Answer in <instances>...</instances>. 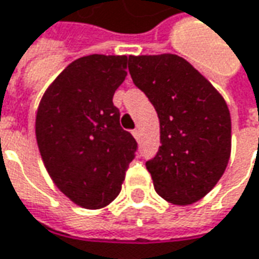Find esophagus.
<instances>
[{
  "instance_id": "1",
  "label": "esophagus",
  "mask_w": 259,
  "mask_h": 259,
  "mask_svg": "<svg viewBox=\"0 0 259 259\" xmlns=\"http://www.w3.org/2000/svg\"><path fill=\"white\" fill-rule=\"evenodd\" d=\"M132 135H133V137H135L136 140H139V139H140V130L135 129L132 132Z\"/></svg>"
}]
</instances>
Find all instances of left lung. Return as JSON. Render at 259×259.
<instances>
[{
    "instance_id": "left-lung-1",
    "label": "left lung",
    "mask_w": 259,
    "mask_h": 259,
    "mask_svg": "<svg viewBox=\"0 0 259 259\" xmlns=\"http://www.w3.org/2000/svg\"><path fill=\"white\" fill-rule=\"evenodd\" d=\"M129 71L160 120V150L146 162L155 192L172 205H192L214 188L230 160L227 104L177 54L129 56Z\"/></svg>"
}]
</instances>
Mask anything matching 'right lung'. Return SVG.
<instances>
[{
  "label": "right lung",
  "mask_w": 259,
  "mask_h": 259,
  "mask_svg": "<svg viewBox=\"0 0 259 259\" xmlns=\"http://www.w3.org/2000/svg\"><path fill=\"white\" fill-rule=\"evenodd\" d=\"M127 56L90 54L70 63L41 97L36 142L54 185L75 205L102 209L122 189L135 137L120 127L112 98Z\"/></svg>",
  "instance_id": "right-lung-1"
}]
</instances>
